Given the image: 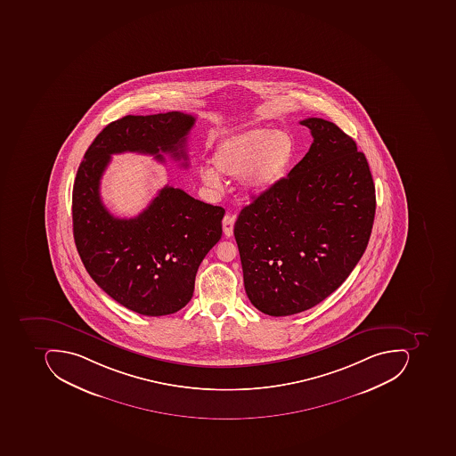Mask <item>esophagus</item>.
<instances>
[{"mask_svg": "<svg viewBox=\"0 0 456 456\" xmlns=\"http://www.w3.org/2000/svg\"><path fill=\"white\" fill-rule=\"evenodd\" d=\"M234 215H224V221H222V224H224V235H226V237H232V229H234Z\"/></svg>", "mask_w": 456, "mask_h": 456, "instance_id": "obj_1", "label": "esophagus"}]
</instances>
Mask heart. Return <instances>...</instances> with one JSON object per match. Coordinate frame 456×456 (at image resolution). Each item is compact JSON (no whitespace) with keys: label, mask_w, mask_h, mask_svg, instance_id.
<instances>
[{"label":"heart","mask_w":456,"mask_h":456,"mask_svg":"<svg viewBox=\"0 0 456 456\" xmlns=\"http://www.w3.org/2000/svg\"><path fill=\"white\" fill-rule=\"evenodd\" d=\"M296 143L286 131L253 127L219 141L212 164L199 168L200 178L208 188L221 189L222 175H244V186L252 193H265L288 175L295 160Z\"/></svg>","instance_id":"b5f03b06"}]
</instances>
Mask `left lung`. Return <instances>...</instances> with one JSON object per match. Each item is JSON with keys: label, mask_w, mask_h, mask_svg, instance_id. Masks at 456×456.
Segmentation results:
<instances>
[{"label": "left lung", "mask_w": 456, "mask_h": 456, "mask_svg": "<svg viewBox=\"0 0 456 456\" xmlns=\"http://www.w3.org/2000/svg\"><path fill=\"white\" fill-rule=\"evenodd\" d=\"M300 123L314 137L307 155L234 224L245 292L271 316L303 313L330 296L363 256L374 224L364 153L329 120Z\"/></svg>", "instance_id": "obj_1"}]
</instances>
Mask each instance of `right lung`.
<instances>
[{
    "label": "right lung",
    "instance_id": "right-lung-1",
    "mask_svg": "<svg viewBox=\"0 0 456 456\" xmlns=\"http://www.w3.org/2000/svg\"><path fill=\"white\" fill-rule=\"evenodd\" d=\"M194 118L183 112L128 117L110 123L93 141L72 189L77 253L97 285L123 307L146 316L185 307L199 265L222 237L224 209L164 186L138 216L115 217L102 201L100 181L115 153L137 152L188 167L186 137Z\"/></svg>",
    "mask_w": 456,
    "mask_h": 456
}]
</instances>
